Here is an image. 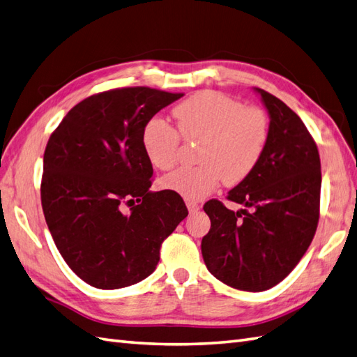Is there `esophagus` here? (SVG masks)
Listing matches in <instances>:
<instances>
[{
	"label": "esophagus",
	"instance_id": "1",
	"mask_svg": "<svg viewBox=\"0 0 357 357\" xmlns=\"http://www.w3.org/2000/svg\"><path fill=\"white\" fill-rule=\"evenodd\" d=\"M187 208H188V213L190 214H195V213H197L199 211V205L196 204V202H187Z\"/></svg>",
	"mask_w": 357,
	"mask_h": 357
}]
</instances>
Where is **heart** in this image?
<instances>
[{"instance_id":"1","label":"heart","mask_w":357,"mask_h":357,"mask_svg":"<svg viewBox=\"0 0 357 357\" xmlns=\"http://www.w3.org/2000/svg\"><path fill=\"white\" fill-rule=\"evenodd\" d=\"M178 130L187 141L201 143L197 167H182L165 175L161 185L190 202L211 195L220 182L233 187L251 175L269 139V119L261 107L216 91H204L173 109ZM178 132L162 120L146 124L141 137L147 160L160 170L175 165L179 152Z\"/></svg>"}]
</instances>
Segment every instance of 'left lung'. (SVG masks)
Listing matches in <instances>:
<instances>
[{"label":"left lung","mask_w":357,"mask_h":357,"mask_svg":"<svg viewBox=\"0 0 357 357\" xmlns=\"http://www.w3.org/2000/svg\"><path fill=\"white\" fill-rule=\"evenodd\" d=\"M254 91L269 114L268 146L228 192L245 208L228 210L216 199L204 205L211 228L201 243L206 269L246 292L268 291L301 260L318 227L321 193L318 147L303 120L275 96Z\"/></svg>","instance_id":"obj_1"}]
</instances>
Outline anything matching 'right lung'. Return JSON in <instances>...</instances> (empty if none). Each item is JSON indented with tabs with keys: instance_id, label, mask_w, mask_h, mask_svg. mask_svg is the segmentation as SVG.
<instances>
[{
	"instance_id": "1",
	"label": "right lung",
	"mask_w": 357,
	"mask_h": 357,
	"mask_svg": "<svg viewBox=\"0 0 357 357\" xmlns=\"http://www.w3.org/2000/svg\"><path fill=\"white\" fill-rule=\"evenodd\" d=\"M182 96L146 86L105 91L74 106L48 139L45 222L66 264L89 286L120 289L147 278L164 238L187 218L179 195L149 190L153 169L141 144L146 124Z\"/></svg>"
}]
</instances>
